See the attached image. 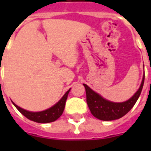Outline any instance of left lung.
I'll return each instance as SVG.
<instances>
[{
    "label": "left lung",
    "mask_w": 151,
    "mask_h": 151,
    "mask_svg": "<svg viewBox=\"0 0 151 151\" xmlns=\"http://www.w3.org/2000/svg\"><path fill=\"white\" fill-rule=\"evenodd\" d=\"M144 80L145 73L143 75L142 82L138 91L132 98L123 103H113L106 100L96 92L92 91L88 86L83 84L86 93V103L91 114L99 120L107 121L117 120L124 116L132 109L139 98L144 84Z\"/></svg>",
    "instance_id": "obj_1"
}]
</instances>
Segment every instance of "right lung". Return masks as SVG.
Here are the masks:
<instances>
[{"label": "right lung", "mask_w": 151, "mask_h": 151, "mask_svg": "<svg viewBox=\"0 0 151 151\" xmlns=\"http://www.w3.org/2000/svg\"><path fill=\"white\" fill-rule=\"evenodd\" d=\"M69 91H70V89L66 92L65 95L61 98V99L53 107L50 108L49 109H47L45 111H39V112L28 111L27 110L19 108L14 103L13 104L18 111L29 120H33V121L37 122V123H50V122H53V121L56 120L62 115L64 109H65V101Z\"/></svg>", "instance_id": "1"}]
</instances>
